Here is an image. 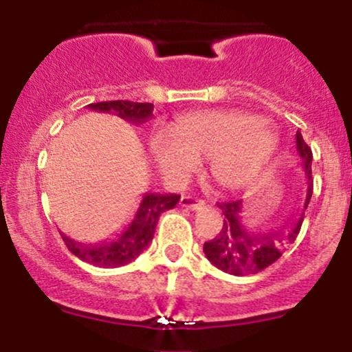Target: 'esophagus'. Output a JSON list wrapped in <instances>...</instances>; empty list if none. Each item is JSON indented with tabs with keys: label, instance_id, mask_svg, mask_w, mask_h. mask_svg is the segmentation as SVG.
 <instances>
[{
	"label": "esophagus",
	"instance_id": "1",
	"mask_svg": "<svg viewBox=\"0 0 352 352\" xmlns=\"http://www.w3.org/2000/svg\"><path fill=\"white\" fill-rule=\"evenodd\" d=\"M180 205L185 208H190V210H201V208H207V204L201 200H195L192 199V197H182L180 200Z\"/></svg>",
	"mask_w": 352,
	"mask_h": 352
}]
</instances>
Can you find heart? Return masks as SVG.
<instances>
[{
  "label": "heart",
  "mask_w": 352,
  "mask_h": 352,
  "mask_svg": "<svg viewBox=\"0 0 352 352\" xmlns=\"http://www.w3.org/2000/svg\"><path fill=\"white\" fill-rule=\"evenodd\" d=\"M152 159L167 179L182 180L207 159V173L225 190L248 188L260 180L280 148V135L260 116L243 111L192 112L170 132L148 140Z\"/></svg>",
  "instance_id": "obj_1"
}]
</instances>
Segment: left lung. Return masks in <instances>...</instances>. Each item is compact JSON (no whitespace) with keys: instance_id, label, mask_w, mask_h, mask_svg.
Returning a JSON list of instances; mask_svg holds the SVG:
<instances>
[{"instance_id":"8db88e82","label":"left lung","mask_w":352,"mask_h":352,"mask_svg":"<svg viewBox=\"0 0 352 352\" xmlns=\"http://www.w3.org/2000/svg\"><path fill=\"white\" fill-rule=\"evenodd\" d=\"M296 148L300 153V165L308 179V192H306L305 207L296 218H293L288 227L272 232L256 233L248 230L243 225V201L232 200L218 204V208L223 212V227L221 232L204 245L205 256L212 261L221 272L235 274V276H248L268 268L281 256L286 246L296 240L300 233L305 210L308 207L311 195H313V180H311V162L313 152L305 142L302 135L298 131Z\"/></svg>"}]
</instances>
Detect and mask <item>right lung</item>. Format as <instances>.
I'll list each match as a JSON object with an SVG mask.
<instances>
[{"instance_id":"right-lung-1","label":"right lung","mask_w":352,"mask_h":352,"mask_svg":"<svg viewBox=\"0 0 352 352\" xmlns=\"http://www.w3.org/2000/svg\"><path fill=\"white\" fill-rule=\"evenodd\" d=\"M89 109L99 112H114L120 119L131 124H144L152 117L153 104L131 102V100H107V102L89 104ZM180 195L175 193H145L137 208L134 220L125 227L114 240L102 241L98 245H86L71 240L63 235L64 243L72 254L89 265L100 268H117L135 260L147 248L155 233L157 221L165 210H170L179 204Z\"/></svg>"}]
</instances>
